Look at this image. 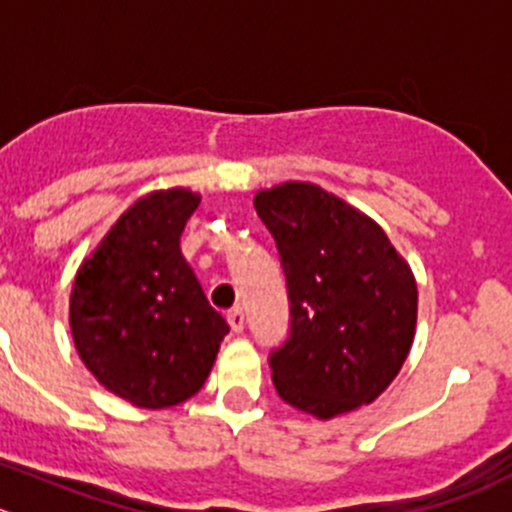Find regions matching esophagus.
<instances>
[{"mask_svg": "<svg viewBox=\"0 0 512 512\" xmlns=\"http://www.w3.org/2000/svg\"><path fill=\"white\" fill-rule=\"evenodd\" d=\"M227 323L234 333H242L245 331V310L242 308H232L227 313Z\"/></svg>", "mask_w": 512, "mask_h": 512, "instance_id": "obj_1", "label": "esophagus"}]
</instances>
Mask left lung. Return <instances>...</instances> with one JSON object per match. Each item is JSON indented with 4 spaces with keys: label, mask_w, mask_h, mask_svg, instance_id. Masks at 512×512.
<instances>
[{
    "label": "left lung",
    "mask_w": 512,
    "mask_h": 512,
    "mask_svg": "<svg viewBox=\"0 0 512 512\" xmlns=\"http://www.w3.org/2000/svg\"><path fill=\"white\" fill-rule=\"evenodd\" d=\"M255 209L280 250L290 338L270 356L280 399L333 419L379 399L417 331V280L384 229L310 181L260 189Z\"/></svg>",
    "instance_id": "left-lung-1"
}]
</instances>
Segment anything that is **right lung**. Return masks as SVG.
Returning a JSON list of instances; mask_svg holds the SVG:
<instances>
[{"mask_svg":"<svg viewBox=\"0 0 512 512\" xmlns=\"http://www.w3.org/2000/svg\"><path fill=\"white\" fill-rule=\"evenodd\" d=\"M199 202L184 186L136 199L75 272V348L98 384L133 407L191 399L229 331L179 247Z\"/></svg>","mask_w":512,"mask_h":512,"instance_id":"1","label":"right lung"}]
</instances>
